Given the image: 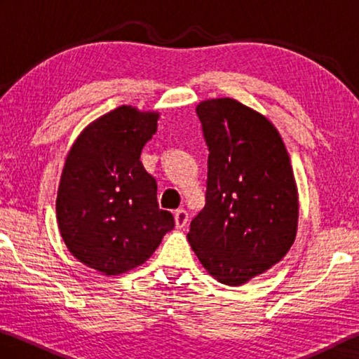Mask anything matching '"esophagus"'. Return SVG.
Listing matches in <instances>:
<instances>
[{
	"instance_id": "1",
	"label": "esophagus",
	"mask_w": 359,
	"mask_h": 359,
	"mask_svg": "<svg viewBox=\"0 0 359 359\" xmlns=\"http://www.w3.org/2000/svg\"><path fill=\"white\" fill-rule=\"evenodd\" d=\"M174 220H175V226H177L179 229H180V228H184L185 224H187V222H188V214H187V210H184V209L175 210V214H174Z\"/></svg>"
}]
</instances>
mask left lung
<instances>
[{"label": "left lung", "mask_w": 359, "mask_h": 359, "mask_svg": "<svg viewBox=\"0 0 359 359\" xmlns=\"http://www.w3.org/2000/svg\"><path fill=\"white\" fill-rule=\"evenodd\" d=\"M209 145L205 205L187 238L220 283L239 287L293 245L299 196L287 147L272 121L234 98L196 106Z\"/></svg>", "instance_id": "1"}]
</instances>
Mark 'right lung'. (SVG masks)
Here are the masks:
<instances>
[{
  "mask_svg": "<svg viewBox=\"0 0 359 359\" xmlns=\"http://www.w3.org/2000/svg\"><path fill=\"white\" fill-rule=\"evenodd\" d=\"M158 118V111L120 106L85 126L66 155L55 203L60 234L72 257L107 277L144 264L174 228L141 161Z\"/></svg>",
  "mask_w": 359,
  "mask_h": 359,
  "instance_id": "right-lung-1",
  "label": "right lung"
}]
</instances>
